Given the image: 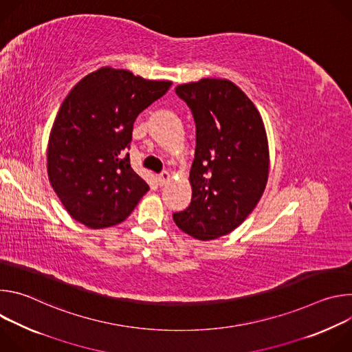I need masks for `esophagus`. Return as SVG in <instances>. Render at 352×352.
<instances>
[{
  "mask_svg": "<svg viewBox=\"0 0 352 352\" xmlns=\"http://www.w3.org/2000/svg\"><path fill=\"white\" fill-rule=\"evenodd\" d=\"M170 178H171V175H170V173L168 171H162L160 174H159V177H157V179H159V185H166L168 181H170Z\"/></svg>",
  "mask_w": 352,
  "mask_h": 352,
  "instance_id": "esophagus-1",
  "label": "esophagus"
}]
</instances>
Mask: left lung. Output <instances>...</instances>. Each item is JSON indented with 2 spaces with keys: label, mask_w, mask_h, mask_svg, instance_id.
<instances>
[{
  "label": "left lung",
  "mask_w": 352,
  "mask_h": 352,
  "mask_svg": "<svg viewBox=\"0 0 352 352\" xmlns=\"http://www.w3.org/2000/svg\"><path fill=\"white\" fill-rule=\"evenodd\" d=\"M196 125L192 200L173 214L179 230L210 241L235 230L258 205L269 175V146L255 104L227 79L175 87Z\"/></svg>",
  "instance_id": "obj_1"
}]
</instances>
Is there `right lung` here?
Masks as SVG:
<instances>
[{
	"instance_id": "1",
	"label": "right lung",
	"mask_w": 352,
	"mask_h": 352,
	"mask_svg": "<svg viewBox=\"0 0 352 352\" xmlns=\"http://www.w3.org/2000/svg\"><path fill=\"white\" fill-rule=\"evenodd\" d=\"M125 69L100 68L69 91L56 117L47 171L67 212L90 228L124 221L148 185L131 167L136 117L170 89Z\"/></svg>"
}]
</instances>
